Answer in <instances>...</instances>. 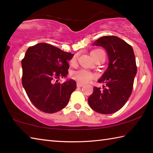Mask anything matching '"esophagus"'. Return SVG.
I'll return each mask as SVG.
<instances>
[{
    "label": "esophagus",
    "instance_id": "1",
    "mask_svg": "<svg viewBox=\"0 0 153 153\" xmlns=\"http://www.w3.org/2000/svg\"><path fill=\"white\" fill-rule=\"evenodd\" d=\"M83 86H84V84H82V83H79V82L77 83V87H82Z\"/></svg>",
    "mask_w": 153,
    "mask_h": 153
}]
</instances>
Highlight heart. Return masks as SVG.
I'll list each match as a JSON object with an SVG mask.
<instances>
[{"mask_svg":"<svg viewBox=\"0 0 153 153\" xmlns=\"http://www.w3.org/2000/svg\"><path fill=\"white\" fill-rule=\"evenodd\" d=\"M101 52L102 51L100 50V49H96V50L92 51L90 53V55H91L92 57H94V56H95L97 54L101 53ZM76 59L77 56H74L70 60V63L71 65L74 64L76 61ZM71 77L79 83H86L90 81L93 78V74L91 72L86 70V69H79V70L74 71L71 74Z\"/></svg>","mask_w":153,"mask_h":153,"instance_id":"1","label":"heart"}]
</instances>
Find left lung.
I'll return each instance as SVG.
<instances>
[{
    "label": "left lung",
    "mask_w": 153,
    "mask_h": 153,
    "mask_svg": "<svg viewBox=\"0 0 153 153\" xmlns=\"http://www.w3.org/2000/svg\"><path fill=\"white\" fill-rule=\"evenodd\" d=\"M93 45L106 49L109 63L98 81L105 86H102V89L94 86L88 102L90 108L97 113H115L125 105L132 92L137 73L133 48L123 40L114 36H102Z\"/></svg>",
    "instance_id": "obj_1"
}]
</instances>
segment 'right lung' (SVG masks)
<instances>
[{
    "label": "right lung",
    "instance_id": "obj_1",
    "mask_svg": "<svg viewBox=\"0 0 153 153\" xmlns=\"http://www.w3.org/2000/svg\"><path fill=\"white\" fill-rule=\"evenodd\" d=\"M46 43H38L27 48L22 59V84L32 104L47 113L58 112L68 104L76 82L69 79L60 84V77H67L68 61L73 57Z\"/></svg>",
    "mask_w": 153,
    "mask_h": 153
}]
</instances>
